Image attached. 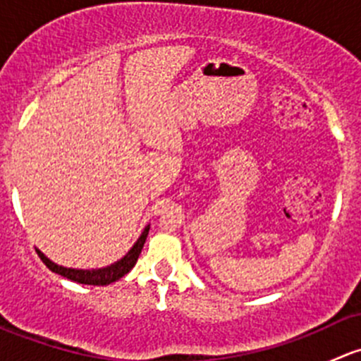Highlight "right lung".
Masks as SVG:
<instances>
[{"instance_id": "1", "label": "right lung", "mask_w": 361, "mask_h": 361, "mask_svg": "<svg viewBox=\"0 0 361 361\" xmlns=\"http://www.w3.org/2000/svg\"><path fill=\"white\" fill-rule=\"evenodd\" d=\"M148 231H150V225L145 227V231L141 232V235L137 238V241L134 243V246L123 255L120 260H116L115 264L106 265V267H101V269H71V267H64V265L56 264V262L50 260L45 253H42L39 250L38 255L39 258L43 260V264L50 269L52 272L56 274L64 276V278L71 279V281L76 283H82V285H94V286H104V285H110V283H115L116 279H120L122 276H126L130 269L136 265L137 257H140L141 250H143L145 241H147V235Z\"/></svg>"}]
</instances>
